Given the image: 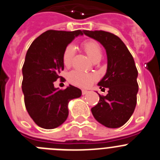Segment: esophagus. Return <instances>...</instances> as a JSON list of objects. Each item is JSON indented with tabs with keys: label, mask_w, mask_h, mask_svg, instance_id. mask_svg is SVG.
<instances>
[{
	"label": "esophagus",
	"mask_w": 160,
	"mask_h": 160,
	"mask_svg": "<svg viewBox=\"0 0 160 160\" xmlns=\"http://www.w3.org/2000/svg\"><path fill=\"white\" fill-rule=\"evenodd\" d=\"M86 93H88L87 90H82V94L85 95V94H86Z\"/></svg>",
	"instance_id": "1"
}]
</instances>
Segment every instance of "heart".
Wrapping results in <instances>:
<instances>
[{
  "instance_id": "b5f03b06",
  "label": "heart",
  "mask_w": 160,
  "mask_h": 160,
  "mask_svg": "<svg viewBox=\"0 0 160 160\" xmlns=\"http://www.w3.org/2000/svg\"><path fill=\"white\" fill-rule=\"evenodd\" d=\"M82 48L93 62H98L102 58V49L95 40H87L82 43ZM75 48L73 45L67 46L62 53V63L66 67L71 66L74 59ZM97 78L94 74H87L78 70H72L68 75L69 81L72 84L81 87L88 86Z\"/></svg>"
}]
</instances>
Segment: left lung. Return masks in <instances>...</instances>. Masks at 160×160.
<instances>
[{"mask_svg": "<svg viewBox=\"0 0 160 160\" xmlns=\"http://www.w3.org/2000/svg\"><path fill=\"white\" fill-rule=\"evenodd\" d=\"M84 34L100 42L108 58L107 72L98 82L108 94H99V102L91 109L95 119L107 128L124 125L135 110L137 101V70L132 54L122 40L105 31H83Z\"/></svg>", "mask_w": 160, "mask_h": 160, "instance_id": "left-lung-1", "label": "left lung"}]
</instances>
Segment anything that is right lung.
Here are the masks:
<instances>
[{
    "mask_svg": "<svg viewBox=\"0 0 160 160\" xmlns=\"http://www.w3.org/2000/svg\"><path fill=\"white\" fill-rule=\"evenodd\" d=\"M74 32L48 30L29 47L22 68V90L26 109L38 126L46 129L58 127L68 117V102L81 97L80 89L69 85L65 90L55 88L63 70L62 53L67 45L79 35Z\"/></svg>",
    "mask_w": 160,
    "mask_h": 160,
    "instance_id": "add662e5",
    "label": "right lung"
}]
</instances>
